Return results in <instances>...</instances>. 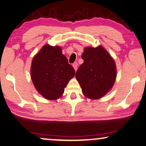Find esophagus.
Listing matches in <instances>:
<instances>
[{"label": "esophagus", "mask_w": 146, "mask_h": 146, "mask_svg": "<svg viewBox=\"0 0 146 146\" xmlns=\"http://www.w3.org/2000/svg\"><path fill=\"white\" fill-rule=\"evenodd\" d=\"M73 66L74 69H75V70L77 71V66H78V64H77V62H75V63H73Z\"/></svg>", "instance_id": "obj_1"}]
</instances>
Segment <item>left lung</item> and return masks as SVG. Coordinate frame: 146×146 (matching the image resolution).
<instances>
[{
	"label": "left lung",
	"instance_id": "8db88e82",
	"mask_svg": "<svg viewBox=\"0 0 146 146\" xmlns=\"http://www.w3.org/2000/svg\"><path fill=\"white\" fill-rule=\"evenodd\" d=\"M84 63L76 72L75 77L82 93L90 99H99L112 88L116 78L115 64L102 46L86 47L82 53Z\"/></svg>",
	"mask_w": 146,
	"mask_h": 146
}]
</instances>
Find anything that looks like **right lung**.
<instances>
[{"label":"right lung","instance_id":"1","mask_svg":"<svg viewBox=\"0 0 146 146\" xmlns=\"http://www.w3.org/2000/svg\"><path fill=\"white\" fill-rule=\"evenodd\" d=\"M32 82L43 98L54 100L62 96L75 75L73 67L58 46L44 45L34 57L31 69Z\"/></svg>","mask_w":146,"mask_h":146}]
</instances>
